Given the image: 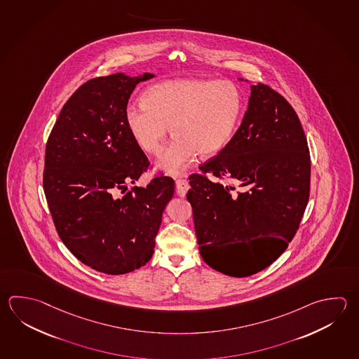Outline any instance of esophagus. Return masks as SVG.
<instances>
[{
  "instance_id": "34e87169",
  "label": "esophagus",
  "mask_w": 359,
  "mask_h": 359,
  "mask_svg": "<svg viewBox=\"0 0 359 359\" xmlns=\"http://www.w3.org/2000/svg\"><path fill=\"white\" fill-rule=\"evenodd\" d=\"M176 194L179 196H185L189 189V184L184 179H177L175 182Z\"/></svg>"
}]
</instances>
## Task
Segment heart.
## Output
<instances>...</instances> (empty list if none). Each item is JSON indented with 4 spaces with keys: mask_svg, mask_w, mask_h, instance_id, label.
<instances>
[{
    "mask_svg": "<svg viewBox=\"0 0 359 359\" xmlns=\"http://www.w3.org/2000/svg\"><path fill=\"white\" fill-rule=\"evenodd\" d=\"M143 104H129L124 119L140 149L161 152L157 169L180 175L199 154L216 155L230 144L244 115V95L233 82L207 79H176L149 86Z\"/></svg>",
    "mask_w": 359,
    "mask_h": 359,
    "instance_id": "obj_1",
    "label": "heart"
}]
</instances>
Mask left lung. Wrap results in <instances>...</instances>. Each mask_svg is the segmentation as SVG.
Returning <instances> with one entry per match:
<instances>
[{
  "label": "left lung",
  "instance_id": "left-lung-1",
  "mask_svg": "<svg viewBox=\"0 0 359 359\" xmlns=\"http://www.w3.org/2000/svg\"><path fill=\"white\" fill-rule=\"evenodd\" d=\"M199 169L215 176L190 175L187 194L204 262L237 278L269 266L297 232L310 196V154L290 102L266 85H251L230 144Z\"/></svg>",
  "mask_w": 359,
  "mask_h": 359
}]
</instances>
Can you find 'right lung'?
I'll return each instance as SVG.
<instances>
[{
  "instance_id": "obj_1",
  "label": "right lung",
  "mask_w": 359,
  "mask_h": 359,
  "mask_svg": "<svg viewBox=\"0 0 359 359\" xmlns=\"http://www.w3.org/2000/svg\"><path fill=\"white\" fill-rule=\"evenodd\" d=\"M154 74L93 79L63 105L48 138L43 185L55 230L81 263L118 276L154 254L174 180L133 187L149 160L129 133L124 111L137 83Z\"/></svg>"
}]
</instances>
